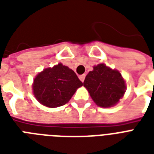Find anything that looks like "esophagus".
Wrapping results in <instances>:
<instances>
[{
	"instance_id": "esophagus-1",
	"label": "esophagus",
	"mask_w": 154,
	"mask_h": 154,
	"mask_svg": "<svg viewBox=\"0 0 154 154\" xmlns=\"http://www.w3.org/2000/svg\"><path fill=\"white\" fill-rule=\"evenodd\" d=\"M85 74H82L81 76H79V79L82 81V82L85 81Z\"/></svg>"
}]
</instances>
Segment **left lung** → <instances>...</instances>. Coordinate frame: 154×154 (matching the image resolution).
<instances>
[{
    "label": "left lung",
    "instance_id": "8db88e82",
    "mask_svg": "<svg viewBox=\"0 0 154 154\" xmlns=\"http://www.w3.org/2000/svg\"><path fill=\"white\" fill-rule=\"evenodd\" d=\"M84 86L97 105L110 107L119 101L125 92V84L122 74L104 64L94 66L87 74Z\"/></svg>",
    "mask_w": 154,
    "mask_h": 154
}]
</instances>
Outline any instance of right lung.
Listing matches in <instances>:
<instances>
[{"label": "right lung", "mask_w": 154, "mask_h": 154, "mask_svg": "<svg viewBox=\"0 0 154 154\" xmlns=\"http://www.w3.org/2000/svg\"><path fill=\"white\" fill-rule=\"evenodd\" d=\"M83 83L72 69L62 64L40 72L32 85L35 97L47 107L65 105Z\"/></svg>", "instance_id": "right-lung-1"}]
</instances>
